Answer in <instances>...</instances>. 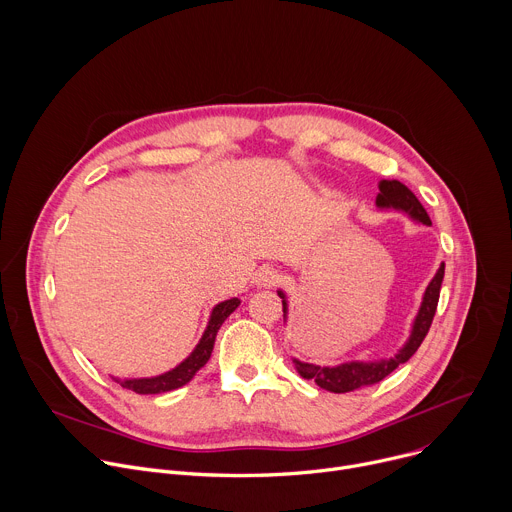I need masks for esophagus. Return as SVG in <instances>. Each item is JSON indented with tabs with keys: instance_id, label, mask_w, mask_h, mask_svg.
I'll return each instance as SVG.
<instances>
[{
	"instance_id": "obj_1",
	"label": "esophagus",
	"mask_w": 512,
	"mask_h": 512,
	"mask_svg": "<svg viewBox=\"0 0 512 512\" xmlns=\"http://www.w3.org/2000/svg\"><path fill=\"white\" fill-rule=\"evenodd\" d=\"M277 279H279V275H277V271L273 267H261L257 271V283L263 285V287H271Z\"/></svg>"
}]
</instances>
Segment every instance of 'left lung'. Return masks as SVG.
Returning <instances> with one entry per match:
<instances>
[{
    "label": "left lung",
    "mask_w": 512,
    "mask_h": 512,
    "mask_svg": "<svg viewBox=\"0 0 512 512\" xmlns=\"http://www.w3.org/2000/svg\"><path fill=\"white\" fill-rule=\"evenodd\" d=\"M377 206L379 208H395V210H403L407 212L413 221L421 223V225H431L429 216L425 212V208L421 206V202L417 200V196L399 180H381L379 182V194H377ZM444 271L446 265L442 263L437 273L433 275V279L429 281L425 294H423V302L421 308L413 320V328L409 334V340L403 344V348L385 360H377V362H342L338 367H318V364H310V362H300L298 358H294L296 369L304 379H312L316 381L318 387L330 391V393H350L354 389L360 387H369L375 385L379 381H383L387 375H391L399 364L407 362L417 348L421 346L423 338L429 332V326L433 322L435 310H437V300H440V289H442V281H444ZM281 304H283V318L287 314V300L283 291H277Z\"/></svg>",
    "instance_id": "1"
}]
</instances>
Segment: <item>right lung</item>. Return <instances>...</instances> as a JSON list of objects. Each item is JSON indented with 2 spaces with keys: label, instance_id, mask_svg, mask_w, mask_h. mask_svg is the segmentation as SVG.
I'll return each instance as SVG.
<instances>
[{
  "label": "right lung",
  "instance_id": "1",
  "mask_svg": "<svg viewBox=\"0 0 512 512\" xmlns=\"http://www.w3.org/2000/svg\"><path fill=\"white\" fill-rule=\"evenodd\" d=\"M239 304H241V300L233 298V300L216 304L212 308L208 326H206L200 342L196 344L192 354L186 360H182L176 369H172V371H168L164 375L152 377V379H125V381L115 379V381L121 383L123 389L135 391L139 395H158V393H166V391H174V389L184 387L186 383L192 381V377L208 362V358L212 354V348H214L216 332L221 330L223 322L239 308Z\"/></svg>",
  "mask_w": 512,
  "mask_h": 512
}]
</instances>
